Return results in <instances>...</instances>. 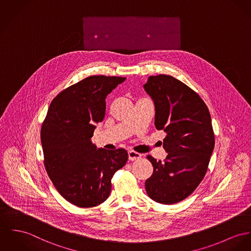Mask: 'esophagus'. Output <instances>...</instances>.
<instances>
[{"instance_id":"esophagus-1","label":"esophagus","mask_w":251,"mask_h":251,"mask_svg":"<svg viewBox=\"0 0 251 251\" xmlns=\"http://www.w3.org/2000/svg\"><path fill=\"white\" fill-rule=\"evenodd\" d=\"M128 155H129V159L130 160H136V159H139L141 157V154L136 153V152L133 151V150L128 151Z\"/></svg>"}]
</instances>
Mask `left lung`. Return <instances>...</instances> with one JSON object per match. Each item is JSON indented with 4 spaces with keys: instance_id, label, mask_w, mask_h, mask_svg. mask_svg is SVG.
I'll use <instances>...</instances> for the list:
<instances>
[{
    "instance_id": "1",
    "label": "left lung",
    "mask_w": 251,
    "mask_h": 251,
    "mask_svg": "<svg viewBox=\"0 0 251 251\" xmlns=\"http://www.w3.org/2000/svg\"><path fill=\"white\" fill-rule=\"evenodd\" d=\"M154 104V126L166 136L168 153L145 181L148 196L162 204L176 203L193 193L207 171L215 137L207 106L192 89L170 75L150 76L143 86Z\"/></svg>"
}]
</instances>
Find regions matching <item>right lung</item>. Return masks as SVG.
Masks as SVG:
<instances>
[{
	"label": "right lung",
	"instance_id": "add662e5",
	"mask_svg": "<svg viewBox=\"0 0 251 251\" xmlns=\"http://www.w3.org/2000/svg\"><path fill=\"white\" fill-rule=\"evenodd\" d=\"M125 77L93 75L62 91L49 108L41 129L45 167L60 195L79 207L105 201L112 177L128 153L97 148L96 124L103 121L106 97Z\"/></svg>",
	"mask_w": 251,
	"mask_h": 251
}]
</instances>
